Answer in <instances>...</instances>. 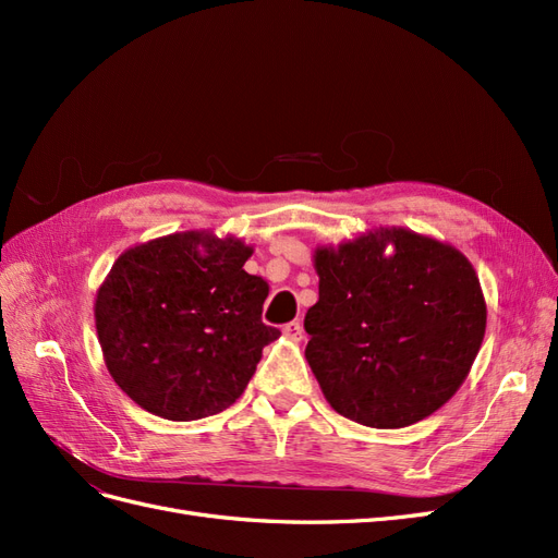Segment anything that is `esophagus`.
<instances>
[{"instance_id":"esophagus-1","label":"esophagus","mask_w":558,"mask_h":558,"mask_svg":"<svg viewBox=\"0 0 558 558\" xmlns=\"http://www.w3.org/2000/svg\"><path fill=\"white\" fill-rule=\"evenodd\" d=\"M283 335L289 337V340H293V342H300L302 340V324H300V320H291V324H286L283 326Z\"/></svg>"}]
</instances>
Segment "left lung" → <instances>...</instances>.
<instances>
[{
  "label": "left lung",
  "instance_id": "left-lung-1",
  "mask_svg": "<svg viewBox=\"0 0 558 558\" xmlns=\"http://www.w3.org/2000/svg\"><path fill=\"white\" fill-rule=\"evenodd\" d=\"M314 269L305 356L337 414L404 428L451 400L486 330L477 272L459 248L408 228H375L316 246Z\"/></svg>",
  "mask_w": 558,
  "mask_h": 558
}]
</instances>
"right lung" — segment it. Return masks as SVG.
Here are the masks:
<instances>
[{
  "mask_svg": "<svg viewBox=\"0 0 558 558\" xmlns=\"http://www.w3.org/2000/svg\"><path fill=\"white\" fill-rule=\"evenodd\" d=\"M253 246L185 230L130 246L97 289L95 328L113 381L146 412L195 421L223 412L279 330L263 324L269 283Z\"/></svg>",
  "mask_w": 558,
  "mask_h": 558,
  "instance_id": "right-lung-1",
  "label": "right lung"
}]
</instances>
